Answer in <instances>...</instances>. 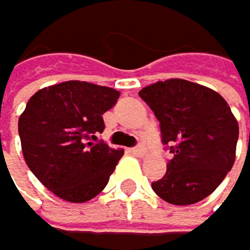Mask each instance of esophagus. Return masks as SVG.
<instances>
[{"instance_id": "1", "label": "esophagus", "mask_w": 250, "mask_h": 250, "mask_svg": "<svg viewBox=\"0 0 250 250\" xmlns=\"http://www.w3.org/2000/svg\"><path fill=\"white\" fill-rule=\"evenodd\" d=\"M133 155H138V156H144L146 155V147L144 146H138V147H133L131 148Z\"/></svg>"}]
</instances>
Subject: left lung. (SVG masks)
Instances as JSON below:
<instances>
[{
  "mask_svg": "<svg viewBox=\"0 0 250 250\" xmlns=\"http://www.w3.org/2000/svg\"><path fill=\"white\" fill-rule=\"evenodd\" d=\"M139 97L155 112L163 144L174 153L153 191L172 205L204 200L235 163L240 128L230 106L213 89L178 78L150 84Z\"/></svg>",
  "mask_w": 250,
  "mask_h": 250,
  "instance_id": "8db88e82",
  "label": "left lung"
}]
</instances>
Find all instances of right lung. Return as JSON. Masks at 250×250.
I'll return each instance as SVG.
<instances>
[{
	"label": "right lung",
	"mask_w": 250,
	"mask_h": 250,
	"mask_svg": "<svg viewBox=\"0 0 250 250\" xmlns=\"http://www.w3.org/2000/svg\"><path fill=\"white\" fill-rule=\"evenodd\" d=\"M120 92L86 81L43 87L29 98L18 119L24 161L45 188L81 204L100 194L109 182L122 148H111L97 134L103 114Z\"/></svg>",
	"instance_id": "obj_1"
}]
</instances>
